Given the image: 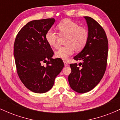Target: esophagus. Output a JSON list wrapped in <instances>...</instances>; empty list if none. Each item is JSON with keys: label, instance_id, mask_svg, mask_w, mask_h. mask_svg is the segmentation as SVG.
Segmentation results:
<instances>
[{"label": "esophagus", "instance_id": "1", "mask_svg": "<svg viewBox=\"0 0 120 120\" xmlns=\"http://www.w3.org/2000/svg\"><path fill=\"white\" fill-rule=\"evenodd\" d=\"M64 64L65 67H67V66H68V65H69L68 63L65 61H64Z\"/></svg>", "mask_w": 120, "mask_h": 120}]
</instances>
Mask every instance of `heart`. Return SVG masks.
Returning a JSON list of instances; mask_svg holds the SVG:
<instances>
[{
	"mask_svg": "<svg viewBox=\"0 0 120 120\" xmlns=\"http://www.w3.org/2000/svg\"><path fill=\"white\" fill-rule=\"evenodd\" d=\"M59 34L62 37L67 36L65 41L66 46L59 48L55 52V56L63 60H67L74 53V49L79 51L83 49L86 46L89 39V31L84 27L71 20L66 19L57 25ZM59 36L51 29L47 30L45 39L49 46L56 48L58 46L57 39Z\"/></svg>",
	"mask_w": 120,
	"mask_h": 120,
	"instance_id": "1",
	"label": "heart"
}]
</instances>
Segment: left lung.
Returning <instances> with one entry per match:
<instances>
[{"label": "left lung", "mask_w": 120, "mask_h": 120, "mask_svg": "<svg viewBox=\"0 0 120 120\" xmlns=\"http://www.w3.org/2000/svg\"><path fill=\"white\" fill-rule=\"evenodd\" d=\"M86 21L89 36L86 46L74 57L81 60L78 65L70 64L71 71L68 81L73 90L85 93L93 90L102 79L108 56V39L103 27L93 18L83 17Z\"/></svg>", "instance_id": "left-lung-1"}]
</instances>
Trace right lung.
Wrapping results in <instances>:
<instances>
[{
    "label": "right lung",
    "instance_id": "obj_1",
    "mask_svg": "<svg viewBox=\"0 0 120 120\" xmlns=\"http://www.w3.org/2000/svg\"><path fill=\"white\" fill-rule=\"evenodd\" d=\"M55 21L54 19L31 21L20 30L15 41L18 75L26 87L35 93L50 90L64 66L61 59L52 58L53 52L45 39Z\"/></svg>",
    "mask_w": 120,
    "mask_h": 120
}]
</instances>
